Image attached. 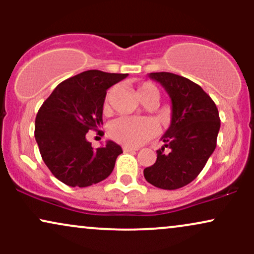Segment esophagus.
<instances>
[{"instance_id": "34e87169", "label": "esophagus", "mask_w": 254, "mask_h": 254, "mask_svg": "<svg viewBox=\"0 0 254 254\" xmlns=\"http://www.w3.org/2000/svg\"><path fill=\"white\" fill-rule=\"evenodd\" d=\"M123 150L125 153H130V151H137L138 150V148H135V147H129V145H124L123 147Z\"/></svg>"}]
</instances>
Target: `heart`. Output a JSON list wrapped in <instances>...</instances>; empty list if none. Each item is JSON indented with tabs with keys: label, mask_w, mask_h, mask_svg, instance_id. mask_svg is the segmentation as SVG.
<instances>
[{
	"label": "heart",
	"mask_w": 254,
	"mask_h": 254,
	"mask_svg": "<svg viewBox=\"0 0 254 254\" xmlns=\"http://www.w3.org/2000/svg\"><path fill=\"white\" fill-rule=\"evenodd\" d=\"M111 93H112V89H110V92L107 93L104 105L105 110L109 109ZM137 93H138V97L141 98L142 101L148 100V99H153L156 103L159 101V89L153 83L145 82L141 84L137 89ZM109 133L111 138L119 142V143L130 145V147H137V145H141L154 136L155 127L147 119L121 117L111 123Z\"/></svg>",
	"instance_id": "b5f03b06"
}]
</instances>
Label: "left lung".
Instances as JSON below:
<instances>
[{
    "instance_id": "8db88e82",
    "label": "left lung",
    "mask_w": 254,
    "mask_h": 254,
    "mask_svg": "<svg viewBox=\"0 0 254 254\" xmlns=\"http://www.w3.org/2000/svg\"><path fill=\"white\" fill-rule=\"evenodd\" d=\"M172 101L171 125L156 150L155 164L144 168L145 180L164 190H177L202 172L216 148L221 122L212 99L197 83L172 72H150Z\"/></svg>"
}]
</instances>
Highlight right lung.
I'll return each instance as SVG.
<instances>
[{
	"label": "right lung",
	"mask_w": 254,
	"mask_h": 254,
	"mask_svg": "<svg viewBox=\"0 0 254 254\" xmlns=\"http://www.w3.org/2000/svg\"><path fill=\"white\" fill-rule=\"evenodd\" d=\"M127 76L83 71L61 82L44 101L37 113L34 137L43 161L60 182L86 188L112 173L117 156L123 153L121 145L107 141L93 149L86 135L103 124L106 90Z\"/></svg>",
	"instance_id": "obj_1"
}]
</instances>
